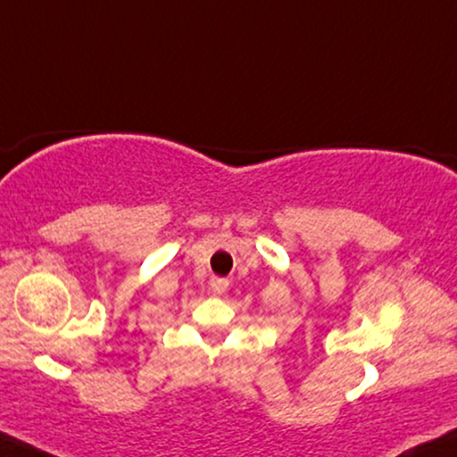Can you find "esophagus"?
<instances>
[{"label": "esophagus", "instance_id": "obj_1", "mask_svg": "<svg viewBox=\"0 0 457 457\" xmlns=\"http://www.w3.org/2000/svg\"><path fill=\"white\" fill-rule=\"evenodd\" d=\"M210 289L214 291V295H222V293H227V289H228V280L214 277L210 280Z\"/></svg>", "mask_w": 457, "mask_h": 457}]
</instances>
